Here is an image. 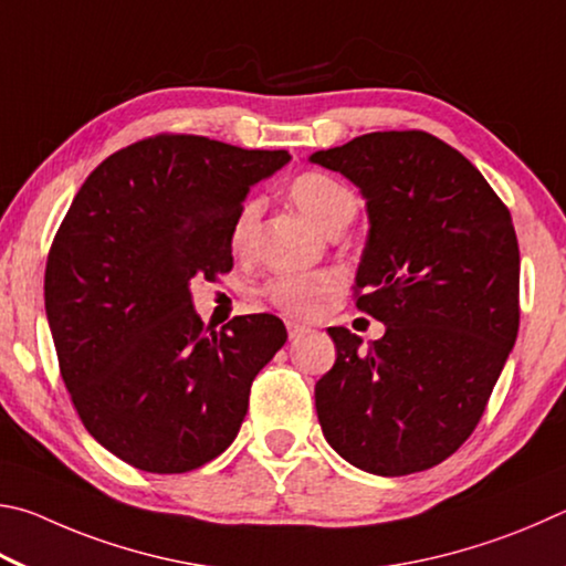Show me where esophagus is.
<instances>
[{
    "mask_svg": "<svg viewBox=\"0 0 566 566\" xmlns=\"http://www.w3.org/2000/svg\"><path fill=\"white\" fill-rule=\"evenodd\" d=\"M285 328H289V338H291V340H298V338H303L305 333H311V328H305V325L295 323V321L285 323Z\"/></svg>",
    "mask_w": 566,
    "mask_h": 566,
    "instance_id": "esophagus-1",
    "label": "esophagus"
}]
</instances>
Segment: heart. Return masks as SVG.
I'll use <instances>...</instances> for the list:
<instances>
[{
	"mask_svg": "<svg viewBox=\"0 0 566 566\" xmlns=\"http://www.w3.org/2000/svg\"><path fill=\"white\" fill-rule=\"evenodd\" d=\"M291 201L301 208L303 216L325 233L343 231L355 213H358V198L348 186L340 184L338 178L321 171H308L295 176L289 186ZM258 216H261V203L248 201L243 203L233 221L231 245L235 253H245L251 245ZM338 291V277L328 271H303V273H283L275 275L265 285V295L275 308L289 315L308 318L318 313L321 305Z\"/></svg>",
	"mask_w": 566,
	"mask_h": 566,
	"instance_id": "b5f03b06",
	"label": "heart"
}]
</instances>
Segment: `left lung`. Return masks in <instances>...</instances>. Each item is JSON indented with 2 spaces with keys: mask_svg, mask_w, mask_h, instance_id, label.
Wrapping results in <instances>:
<instances>
[{
  "mask_svg": "<svg viewBox=\"0 0 566 566\" xmlns=\"http://www.w3.org/2000/svg\"><path fill=\"white\" fill-rule=\"evenodd\" d=\"M360 188L368 241L353 291L385 325L363 348L328 328L333 368L315 382L331 448L358 470L400 478L460 448L520 331L512 216L460 151L424 132H375L315 151Z\"/></svg>",
  "mask_w": 566,
  "mask_h": 566,
  "instance_id": "obj_1",
  "label": "left lung"
}]
</instances>
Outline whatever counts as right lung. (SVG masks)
I'll list each match as a JSON object with an SVG mask.
<instances>
[{
    "label": "right lung",
    "instance_id": "add662e5",
    "mask_svg": "<svg viewBox=\"0 0 566 566\" xmlns=\"http://www.w3.org/2000/svg\"><path fill=\"white\" fill-rule=\"evenodd\" d=\"M289 161L161 134L108 156L69 206L46 261L49 331L84 428L132 468L178 474L218 458L289 338L268 313L208 331L191 301L196 275L233 268L251 186Z\"/></svg>",
    "mask_w": 566,
    "mask_h": 566
}]
</instances>
